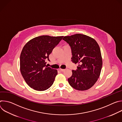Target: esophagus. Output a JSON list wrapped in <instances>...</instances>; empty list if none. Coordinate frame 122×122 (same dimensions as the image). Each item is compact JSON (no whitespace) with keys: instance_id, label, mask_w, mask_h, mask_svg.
<instances>
[{"instance_id":"esophagus-1","label":"esophagus","mask_w":122,"mask_h":122,"mask_svg":"<svg viewBox=\"0 0 122 122\" xmlns=\"http://www.w3.org/2000/svg\"><path fill=\"white\" fill-rule=\"evenodd\" d=\"M59 70L61 72H63V71H65V69H62V68H59Z\"/></svg>"}]
</instances>
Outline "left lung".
<instances>
[{"label": "left lung", "mask_w": 122, "mask_h": 122, "mask_svg": "<svg viewBox=\"0 0 122 122\" xmlns=\"http://www.w3.org/2000/svg\"><path fill=\"white\" fill-rule=\"evenodd\" d=\"M63 40L71 46V61L79 64L77 69L72 71V75L68 79L69 84L79 91L90 89L99 78L102 66L98 43L94 39L81 34L65 36Z\"/></svg>", "instance_id": "8db88e82"}]
</instances>
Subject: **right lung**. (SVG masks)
I'll return each mask as SVG.
<instances>
[{
  "label": "right lung",
  "mask_w": 122,
  "mask_h": 122,
  "mask_svg": "<svg viewBox=\"0 0 122 122\" xmlns=\"http://www.w3.org/2000/svg\"><path fill=\"white\" fill-rule=\"evenodd\" d=\"M63 36L43 35L34 38L23 48L20 58V71L26 83L37 91H44L53 85L56 69L48 67L46 61Z\"/></svg>",
  "instance_id": "1"
}]
</instances>
